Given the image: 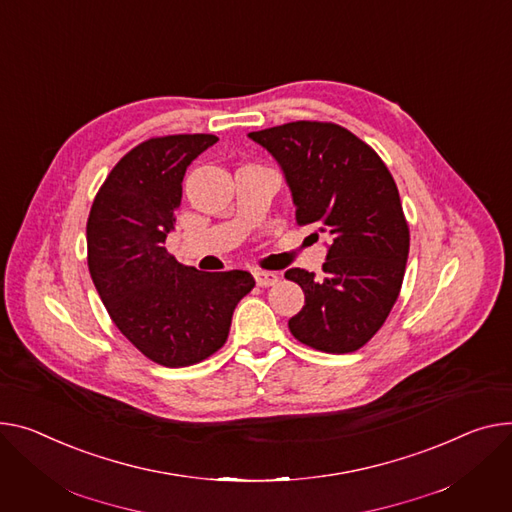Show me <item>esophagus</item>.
I'll return each instance as SVG.
<instances>
[{
  "mask_svg": "<svg viewBox=\"0 0 512 512\" xmlns=\"http://www.w3.org/2000/svg\"><path fill=\"white\" fill-rule=\"evenodd\" d=\"M253 278H255V284L257 286H261V288H267V286H274V284H278V274H274V271H263V269H257L255 274H253Z\"/></svg>",
  "mask_w": 512,
  "mask_h": 512,
  "instance_id": "1",
  "label": "esophagus"
}]
</instances>
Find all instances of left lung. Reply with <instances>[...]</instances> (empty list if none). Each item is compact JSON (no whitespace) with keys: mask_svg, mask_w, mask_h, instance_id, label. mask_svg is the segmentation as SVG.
I'll use <instances>...</instances> for the list:
<instances>
[{"mask_svg":"<svg viewBox=\"0 0 512 512\" xmlns=\"http://www.w3.org/2000/svg\"><path fill=\"white\" fill-rule=\"evenodd\" d=\"M249 138L280 164L298 224L329 236L323 278L286 271L304 292L288 327L315 350L356 352L383 327L405 274L410 228L397 185L379 154L335 123L294 121Z\"/></svg>","mask_w":512,"mask_h":512,"instance_id":"obj_1","label":"left lung"}]
</instances>
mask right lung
Listing matches in <instances>:
<instances>
[{
	"instance_id": "right-lung-1",
	"label": "right lung",
	"mask_w": 512,
	"mask_h": 512,
	"mask_svg": "<svg viewBox=\"0 0 512 512\" xmlns=\"http://www.w3.org/2000/svg\"><path fill=\"white\" fill-rule=\"evenodd\" d=\"M216 135H166L135 146L96 193L86 224L88 269L119 331L146 358L168 368L218 352L249 271L220 274L179 263L164 243L175 230L187 166Z\"/></svg>"
}]
</instances>
